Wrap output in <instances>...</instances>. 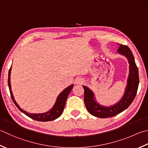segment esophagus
Here are the masks:
<instances>
[{
  "instance_id": "obj_1",
  "label": "esophagus",
  "mask_w": 148,
  "mask_h": 148,
  "mask_svg": "<svg viewBox=\"0 0 148 148\" xmlns=\"http://www.w3.org/2000/svg\"><path fill=\"white\" fill-rule=\"evenodd\" d=\"M75 83H76L77 84H80V85L83 84L84 83V80L81 77H78L75 79Z\"/></svg>"
}]
</instances>
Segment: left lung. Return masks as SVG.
Wrapping results in <instances>:
<instances>
[{
	"instance_id": "1",
	"label": "left lung",
	"mask_w": 148,
	"mask_h": 148,
	"mask_svg": "<svg viewBox=\"0 0 148 148\" xmlns=\"http://www.w3.org/2000/svg\"><path fill=\"white\" fill-rule=\"evenodd\" d=\"M119 53L126 57L130 64V73L127 86L123 97L119 102L110 107H105L95 100L93 92L88 87L83 86L84 90V103L88 112L99 118H108L115 116L130 106L134 100L137 92L139 77L138 69L136 65L135 58L131 49L126 45L121 44L117 50Z\"/></svg>"
}]
</instances>
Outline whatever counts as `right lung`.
Instances as JSON below:
<instances>
[{
  "instance_id": "1",
  "label": "right lung",
  "mask_w": 148,
  "mask_h": 148,
  "mask_svg": "<svg viewBox=\"0 0 148 148\" xmlns=\"http://www.w3.org/2000/svg\"><path fill=\"white\" fill-rule=\"evenodd\" d=\"M11 70H12V67L10 68L9 70V73H8V81L11 97H12L13 101L14 103H15L16 106L18 108V110H20L21 112L24 113L25 115H27V116H29V117L31 119L35 120V121H41V122L53 121V120L57 119V118L59 117L61 115H62V113L64 111V109L67 98H68L69 93H70L72 88L73 87V84L68 86V88L64 90V91L62 92V93H60L59 95H58L57 97L56 102H55L53 107L49 111H48V112L44 113H29L26 112V111H24L22 110V109H21L20 106L17 104V103L16 102L15 99H14V97L13 95L12 89H11V83H10Z\"/></svg>"
}]
</instances>
